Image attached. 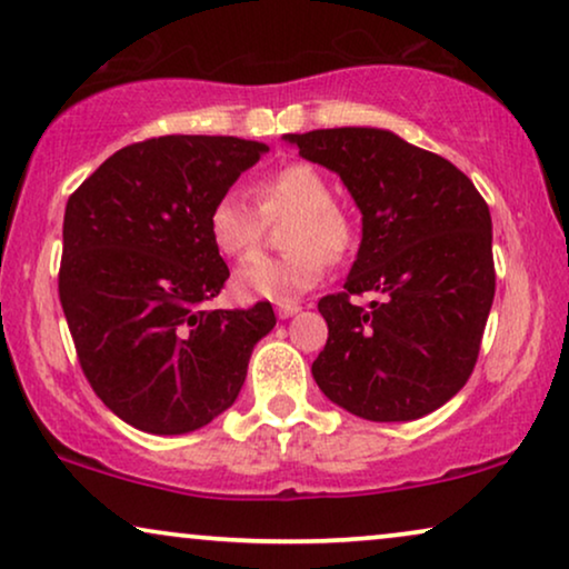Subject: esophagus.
Wrapping results in <instances>:
<instances>
[{
    "mask_svg": "<svg viewBox=\"0 0 569 569\" xmlns=\"http://www.w3.org/2000/svg\"><path fill=\"white\" fill-rule=\"evenodd\" d=\"M295 313H300L298 302H277V316L279 318H292Z\"/></svg>",
    "mask_w": 569,
    "mask_h": 569,
    "instance_id": "esophagus-1",
    "label": "esophagus"
}]
</instances>
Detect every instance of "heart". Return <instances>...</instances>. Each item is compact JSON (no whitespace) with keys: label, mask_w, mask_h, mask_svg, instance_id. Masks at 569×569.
Segmentation results:
<instances>
[{"label":"heart","mask_w":569,"mask_h":569,"mask_svg":"<svg viewBox=\"0 0 569 569\" xmlns=\"http://www.w3.org/2000/svg\"><path fill=\"white\" fill-rule=\"evenodd\" d=\"M256 209L243 193L228 191L209 209V238L224 256H246L261 243L267 220L295 214L287 224L284 256H251L236 271V292L246 300L290 302L323 277L326 259L339 261L355 246V222L333 204V191L321 170L292 162L256 186Z\"/></svg>","instance_id":"1"}]
</instances>
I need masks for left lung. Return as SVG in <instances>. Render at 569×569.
<instances>
[{
  "instance_id": "left-lung-1",
  "label": "left lung",
  "mask_w": 569,
  "mask_h": 569,
  "mask_svg": "<svg viewBox=\"0 0 569 569\" xmlns=\"http://www.w3.org/2000/svg\"><path fill=\"white\" fill-rule=\"evenodd\" d=\"M284 142L337 173L362 214L345 292L318 302L329 323L310 368L318 388L370 422L440 409L469 380L495 300L487 201L453 162L388 129H316ZM362 291L379 300L355 307L348 298Z\"/></svg>"
}]
</instances>
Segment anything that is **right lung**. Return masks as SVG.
Instances as JSON below:
<instances>
[{
    "label": "right lung",
    "mask_w": 569,
    "mask_h": 569,
    "mask_svg": "<svg viewBox=\"0 0 569 569\" xmlns=\"http://www.w3.org/2000/svg\"><path fill=\"white\" fill-rule=\"evenodd\" d=\"M267 152L238 137L147 139L67 201L61 308L92 391L137 430L183 435L220 417L274 329L269 302L204 308L230 277L209 209Z\"/></svg>",
    "instance_id": "add662e5"
}]
</instances>
